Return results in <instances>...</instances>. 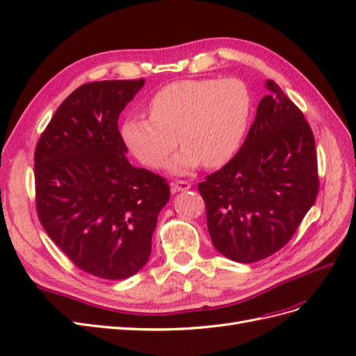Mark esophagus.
Masks as SVG:
<instances>
[{
  "label": "esophagus",
  "instance_id": "1",
  "mask_svg": "<svg viewBox=\"0 0 356 356\" xmlns=\"http://www.w3.org/2000/svg\"><path fill=\"white\" fill-rule=\"evenodd\" d=\"M190 188H191V182H188L186 179H178V181L174 182V184H172V191H174V193L186 191V190H190Z\"/></svg>",
  "mask_w": 356,
  "mask_h": 356
}]
</instances>
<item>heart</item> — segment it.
<instances>
[{
    "label": "heart",
    "instance_id": "heart-1",
    "mask_svg": "<svg viewBox=\"0 0 356 356\" xmlns=\"http://www.w3.org/2000/svg\"><path fill=\"white\" fill-rule=\"evenodd\" d=\"M148 118L122 124L123 141L148 168L165 166L179 143L170 169L177 174L203 163L218 168L238 152L251 113V95L236 79H191L170 83L147 104Z\"/></svg>",
    "mask_w": 356,
    "mask_h": 356
}]
</instances>
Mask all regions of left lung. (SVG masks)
<instances>
[{
    "mask_svg": "<svg viewBox=\"0 0 356 356\" xmlns=\"http://www.w3.org/2000/svg\"><path fill=\"white\" fill-rule=\"evenodd\" d=\"M266 84L239 152L197 186L213 246L238 263L282 250L319 193L310 124L275 81Z\"/></svg>",
    "mask_w": 356,
    "mask_h": 356,
    "instance_id": "8db88e82",
    "label": "left lung"
}]
</instances>
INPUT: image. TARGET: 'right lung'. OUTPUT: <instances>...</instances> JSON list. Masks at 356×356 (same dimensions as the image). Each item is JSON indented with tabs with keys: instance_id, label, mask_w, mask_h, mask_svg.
<instances>
[{
	"instance_id": "obj_1",
	"label": "right lung",
	"mask_w": 356,
	"mask_h": 356,
	"mask_svg": "<svg viewBox=\"0 0 356 356\" xmlns=\"http://www.w3.org/2000/svg\"><path fill=\"white\" fill-rule=\"evenodd\" d=\"M144 83L80 86L53 114L34 153L42 229L83 272L113 281L145 266L157 215L170 197L163 177L129 163L118 131V115Z\"/></svg>"
}]
</instances>
